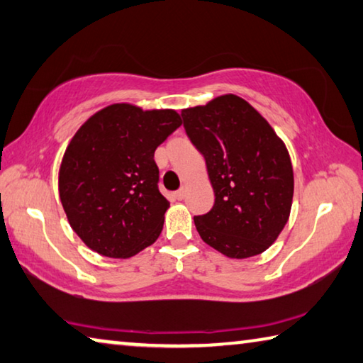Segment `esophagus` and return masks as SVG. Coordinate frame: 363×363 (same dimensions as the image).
Instances as JSON below:
<instances>
[{
  "instance_id": "1",
  "label": "esophagus",
  "mask_w": 363,
  "mask_h": 363,
  "mask_svg": "<svg viewBox=\"0 0 363 363\" xmlns=\"http://www.w3.org/2000/svg\"><path fill=\"white\" fill-rule=\"evenodd\" d=\"M185 194H186L185 188H180V189H178V191H175V199H178V201L185 199Z\"/></svg>"
}]
</instances>
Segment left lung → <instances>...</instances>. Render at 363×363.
<instances>
[{"label":"left lung","instance_id":"1","mask_svg":"<svg viewBox=\"0 0 363 363\" xmlns=\"http://www.w3.org/2000/svg\"><path fill=\"white\" fill-rule=\"evenodd\" d=\"M182 118L215 193L212 211L194 217L199 236L228 258L259 255L290 217L294 169L284 142L234 94L182 110Z\"/></svg>","mask_w":363,"mask_h":363}]
</instances>
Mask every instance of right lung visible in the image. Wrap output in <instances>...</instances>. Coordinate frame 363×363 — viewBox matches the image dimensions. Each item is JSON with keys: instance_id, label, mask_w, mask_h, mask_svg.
<instances>
[{"instance_id": "1", "label": "right lung", "mask_w": 363, "mask_h": 363, "mask_svg": "<svg viewBox=\"0 0 363 363\" xmlns=\"http://www.w3.org/2000/svg\"><path fill=\"white\" fill-rule=\"evenodd\" d=\"M180 125L175 110L114 104L74 133L60 164L59 194L89 249L129 258L159 238L169 201L159 193L155 151Z\"/></svg>"}]
</instances>
